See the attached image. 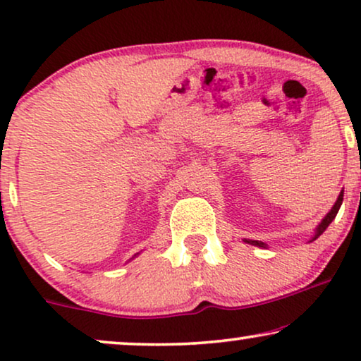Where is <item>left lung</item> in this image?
<instances>
[{"instance_id": "1", "label": "left lung", "mask_w": 361, "mask_h": 361, "mask_svg": "<svg viewBox=\"0 0 361 361\" xmlns=\"http://www.w3.org/2000/svg\"><path fill=\"white\" fill-rule=\"evenodd\" d=\"M342 202H343V190L340 192V195H338V199H337V202H335L334 204V207L332 209H330V212L327 215L324 216L322 219V221H320V224L317 225V228H315V233H314V236L312 238H310V241H314V240H317L320 235L324 233L325 230H327V226L332 224L334 221V219L335 216H337V214H338V210H340V205H342ZM245 243H248V245H253V246H259V248H268V245L266 243H263V241H258V240H243Z\"/></svg>"}]
</instances>
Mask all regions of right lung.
Returning <instances> with one entry per match:
<instances>
[{"label":"right lung","instance_id":"obj_1","mask_svg":"<svg viewBox=\"0 0 361 361\" xmlns=\"http://www.w3.org/2000/svg\"><path fill=\"white\" fill-rule=\"evenodd\" d=\"M137 255H140V253H136V255H135V256H137Z\"/></svg>","mask_w":361,"mask_h":361}]
</instances>
